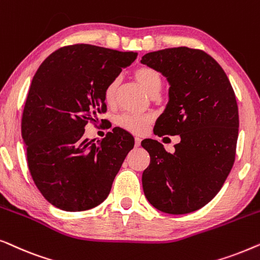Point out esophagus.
Returning <instances> with one entry per match:
<instances>
[{
  "label": "esophagus",
  "instance_id": "obj_1",
  "mask_svg": "<svg viewBox=\"0 0 260 260\" xmlns=\"http://www.w3.org/2000/svg\"><path fill=\"white\" fill-rule=\"evenodd\" d=\"M141 145V138L140 137H135V147L138 148Z\"/></svg>",
  "mask_w": 260,
  "mask_h": 260
}]
</instances>
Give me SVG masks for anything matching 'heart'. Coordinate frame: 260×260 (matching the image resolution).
<instances>
[{
  "label": "heart",
  "instance_id": "obj_1",
  "mask_svg": "<svg viewBox=\"0 0 260 260\" xmlns=\"http://www.w3.org/2000/svg\"><path fill=\"white\" fill-rule=\"evenodd\" d=\"M133 76L137 83L148 92L149 94H155L161 90L162 77L161 73L154 67L148 65H141L134 70ZM119 86V79H112L106 84L104 88V101L108 105H113L116 102L117 91ZM152 122V117L149 115H133V113H124L117 120L118 125L122 129L133 134H144L149 129Z\"/></svg>",
  "mask_w": 260,
  "mask_h": 260
}]
</instances>
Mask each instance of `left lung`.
<instances>
[{"label":"left lung","instance_id":"1","mask_svg":"<svg viewBox=\"0 0 260 260\" xmlns=\"http://www.w3.org/2000/svg\"><path fill=\"white\" fill-rule=\"evenodd\" d=\"M141 61L170 84L155 135L181 137L173 154L155 140L142 142L150 155L142 175L144 195L169 214L198 211L219 193L236 159L239 113L233 87L222 67L201 49L166 48Z\"/></svg>","mask_w":260,"mask_h":260}]
</instances>
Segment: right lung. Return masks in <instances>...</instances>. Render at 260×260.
Wrapping results in <instances>:
<instances>
[{
  "label": "right lung",
  "mask_w": 260,
  "mask_h": 260,
  "mask_svg": "<svg viewBox=\"0 0 260 260\" xmlns=\"http://www.w3.org/2000/svg\"><path fill=\"white\" fill-rule=\"evenodd\" d=\"M136 58V52L76 44L53 52L34 74L21 134L35 186L55 207L87 211L108 198L134 138L115 127L94 143L84 137L85 126L106 112V84Z\"/></svg>",
  "instance_id": "right-lung-1"
}]
</instances>
